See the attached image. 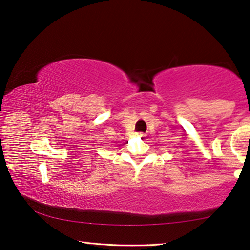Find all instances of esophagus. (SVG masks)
Instances as JSON below:
<instances>
[{
  "label": "esophagus",
  "instance_id": "obj_1",
  "mask_svg": "<svg viewBox=\"0 0 250 250\" xmlns=\"http://www.w3.org/2000/svg\"><path fill=\"white\" fill-rule=\"evenodd\" d=\"M137 136H138V137H144L145 135H144L143 132H137Z\"/></svg>",
  "mask_w": 250,
  "mask_h": 250
}]
</instances>
